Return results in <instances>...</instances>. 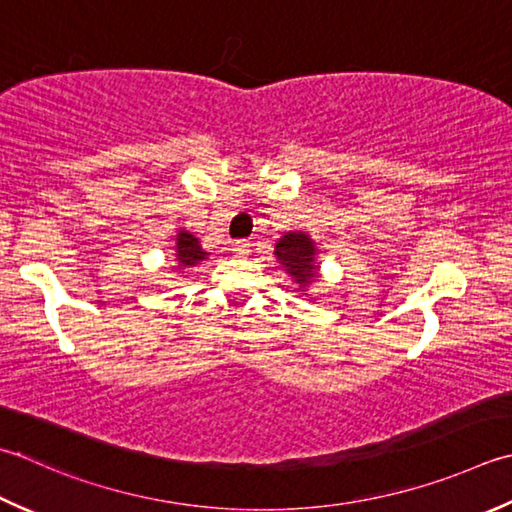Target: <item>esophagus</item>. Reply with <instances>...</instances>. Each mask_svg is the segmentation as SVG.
I'll return each mask as SVG.
<instances>
[{
	"label": "esophagus",
	"mask_w": 512,
	"mask_h": 512,
	"mask_svg": "<svg viewBox=\"0 0 512 512\" xmlns=\"http://www.w3.org/2000/svg\"><path fill=\"white\" fill-rule=\"evenodd\" d=\"M233 250H235V253H237L239 257H244V255L248 253V250H250V244H248V242H235V244H233Z\"/></svg>",
	"instance_id": "34e87169"
}]
</instances>
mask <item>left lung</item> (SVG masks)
Masks as SVG:
<instances>
[{"mask_svg": "<svg viewBox=\"0 0 512 512\" xmlns=\"http://www.w3.org/2000/svg\"><path fill=\"white\" fill-rule=\"evenodd\" d=\"M275 257L282 264L284 273L297 284L302 295L319 282V250L317 242L304 230H290L275 244Z\"/></svg>", "mask_w": 512, "mask_h": 512, "instance_id": "left-lung-1", "label": "left lung"}]
</instances>
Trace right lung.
Segmentation results:
<instances>
[{
    "label": "right lung",
    "mask_w": 512,
    "mask_h": 512,
    "mask_svg": "<svg viewBox=\"0 0 512 512\" xmlns=\"http://www.w3.org/2000/svg\"><path fill=\"white\" fill-rule=\"evenodd\" d=\"M210 253L202 248L199 244V239L188 233V230L179 228L177 235H175V270H186V268H193L197 264H202L204 259H208Z\"/></svg>",
    "instance_id": "right-lung-1"
}]
</instances>
